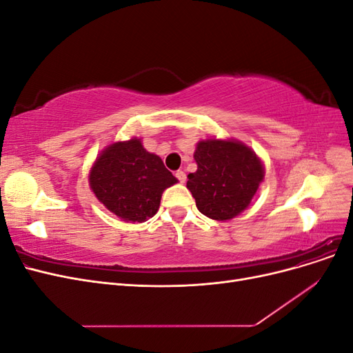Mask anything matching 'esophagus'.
I'll return each mask as SVG.
<instances>
[{
  "mask_svg": "<svg viewBox=\"0 0 353 353\" xmlns=\"http://www.w3.org/2000/svg\"><path fill=\"white\" fill-rule=\"evenodd\" d=\"M175 176H176V179L179 181L181 184H184V183H185L187 176H185V172H183V170H176V172H175Z\"/></svg>",
  "mask_w": 353,
  "mask_h": 353,
  "instance_id": "1",
  "label": "esophagus"
}]
</instances>
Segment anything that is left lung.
I'll return each mask as SVG.
<instances>
[{
  "label": "left lung",
  "instance_id": "8db88e82",
  "mask_svg": "<svg viewBox=\"0 0 353 353\" xmlns=\"http://www.w3.org/2000/svg\"><path fill=\"white\" fill-rule=\"evenodd\" d=\"M197 170L188 174L187 188L197 209L210 219L227 221L249 206L263 179V166L239 141L208 140L196 147Z\"/></svg>",
  "mask_w": 353,
  "mask_h": 353
}]
</instances>
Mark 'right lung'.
<instances>
[{
  "instance_id": "obj_1",
  "label": "right lung",
  "mask_w": 353,
  "mask_h": 353,
  "mask_svg": "<svg viewBox=\"0 0 353 353\" xmlns=\"http://www.w3.org/2000/svg\"><path fill=\"white\" fill-rule=\"evenodd\" d=\"M175 183L162 159L148 153L137 138L109 145L90 174L95 197L126 222H144L156 215L162 193Z\"/></svg>"
}]
</instances>
